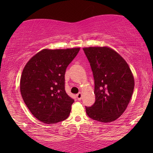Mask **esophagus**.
Returning a JSON list of instances; mask_svg holds the SVG:
<instances>
[{"label": "esophagus", "mask_w": 153, "mask_h": 153, "mask_svg": "<svg viewBox=\"0 0 153 153\" xmlns=\"http://www.w3.org/2000/svg\"><path fill=\"white\" fill-rule=\"evenodd\" d=\"M76 97L78 100H81V97H82V95H81V93H79L78 94H76Z\"/></svg>", "instance_id": "esophagus-1"}]
</instances>
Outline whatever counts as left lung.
Wrapping results in <instances>:
<instances>
[{
    "label": "left lung",
    "instance_id": "8db88e82",
    "mask_svg": "<svg viewBox=\"0 0 153 153\" xmlns=\"http://www.w3.org/2000/svg\"><path fill=\"white\" fill-rule=\"evenodd\" d=\"M95 80V102L85 106L90 118L102 123L116 120L127 107L134 88L128 64L116 51L106 47L83 48Z\"/></svg>",
    "mask_w": 153,
    "mask_h": 153
}]
</instances>
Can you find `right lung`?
Listing matches in <instances>:
<instances>
[{"instance_id": "obj_1", "label": "right lung", "mask_w": 153, "mask_h": 153, "mask_svg": "<svg viewBox=\"0 0 153 153\" xmlns=\"http://www.w3.org/2000/svg\"><path fill=\"white\" fill-rule=\"evenodd\" d=\"M79 50L43 49L24 67L21 94L31 114L41 122L53 124L68 118L74 101L65 90V74Z\"/></svg>"}]
</instances>
